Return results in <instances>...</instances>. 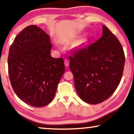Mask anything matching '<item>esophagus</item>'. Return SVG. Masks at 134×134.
<instances>
[{
    "label": "esophagus",
    "mask_w": 134,
    "mask_h": 134,
    "mask_svg": "<svg viewBox=\"0 0 134 134\" xmlns=\"http://www.w3.org/2000/svg\"><path fill=\"white\" fill-rule=\"evenodd\" d=\"M64 64H65V65L66 67H68L69 65V61L67 59H65L64 60Z\"/></svg>",
    "instance_id": "obj_1"
}]
</instances>
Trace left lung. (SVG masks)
I'll list each match as a JSON object with an SVG mask.
<instances>
[{"mask_svg": "<svg viewBox=\"0 0 134 134\" xmlns=\"http://www.w3.org/2000/svg\"><path fill=\"white\" fill-rule=\"evenodd\" d=\"M103 29L101 38L69 56L77 93L82 100L92 104L103 102L115 91L125 63L120 41L105 25Z\"/></svg>", "mask_w": 134, "mask_h": 134, "instance_id": "left-lung-1", "label": "left lung"}]
</instances>
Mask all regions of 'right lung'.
I'll use <instances>...</instances> for the list:
<instances>
[{
  "instance_id": "1",
  "label": "right lung",
  "mask_w": 134,
  "mask_h": 134,
  "mask_svg": "<svg viewBox=\"0 0 134 134\" xmlns=\"http://www.w3.org/2000/svg\"><path fill=\"white\" fill-rule=\"evenodd\" d=\"M50 36L36 25H29L15 37L8 57V74L17 96L31 106L52 102L65 71L63 58L50 55Z\"/></svg>"
}]
</instances>
